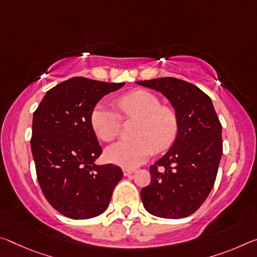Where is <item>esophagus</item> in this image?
Wrapping results in <instances>:
<instances>
[{"label":"esophagus","instance_id":"34e87169","mask_svg":"<svg viewBox=\"0 0 257 257\" xmlns=\"http://www.w3.org/2000/svg\"><path fill=\"white\" fill-rule=\"evenodd\" d=\"M134 173H135V169H123L124 176H129V175H132Z\"/></svg>","mask_w":257,"mask_h":257}]
</instances>
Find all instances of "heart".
<instances>
[{
  "label": "heart",
  "mask_w": 257,
  "mask_h": 257,
  "mask_svg": "<svg viewBox=\"0 0 257 257\" xmlns=\"http://www.w3.org/2000/svg\"><path fill=\"white\" fill-rule=\"evenodd\" d=\"M122 117L137 119L136 140L122 141L106 150V159L125 169H134L152 156L154 150L164 151L174 143L178 132V119L174 109L161 105L160 99L144 89L130 91L116 100ZM91 125L96 135L109 143L119 136L121 117L104 105H97L91 113Z\"/></svg>",
  "instance_id": "1"
}]
</instances>
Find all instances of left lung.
<instances>
[{"mask_svg":"<svg viewBox=\"0 0 257 257\" xmlns=\"http://www.w3.org/2000/svg\"><path fill=\"white\" fill-rule=\"evenodd\" d=\"M172 103L178 119L174 144L150 167L151 183L141 191L145 209L162 218L198 210L213 189L223 154L222 124L210 97L176 77L137 81Z\"/></svg>","mask_w":257,"mask_h":257,"instance_id":"8db88e82","label":"left lung"}]
</instances>
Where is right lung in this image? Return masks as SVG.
Segmentation results:
<instances>
[{
	"label": "right lung",
	"mask_w": 257,
	"mask_h": 257,
	"mask_svg": "<svg viewBox=\"0 0 257 257\" xmlns=\"http://www.w3.org/2000/svg\"><path fill=\"white\" fill-rule=\"evenodd\" d=\"M123 85L72 77L47 91L33 114L31 148L36 176L48 202L64 216H98L123 176L115 165L95 164L103 150L91 125L96 104Z\"/></svg>",
	"instance_id": "right-lung-1"
}]
</instances>
